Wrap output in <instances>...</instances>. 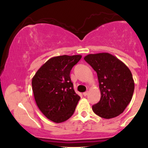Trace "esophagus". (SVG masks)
Masks as SVG:
<instances>
[{
	"label": "esophagus",
	"instance_id": "1",
	"mask_svg": "<svg viewBox=\"0 0 148 148\" xmlns=\"http://www.w3.org/2000/svg\"><path fill=\"white\" fill-rule=\"evenodd\" d=\"M83 95H84V96H85V97H86V96H87L88 95V91L85 92L83 93Z\"/></svg>",
	"mask_w": 148,
	"mask_h": 148
}]
</instances>
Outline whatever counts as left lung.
Masks as SVG:
<instances>
[{
  "label": "left lung",
  "mask_w": 148,
  "mask_h": 148,
  "mask_svg": "<svg viewBox=\"0 0 148 148\" xmlns=\"http://www.w3.org/2000/svg\"><path fill=\"white\" fill-rule=\"evenodd\" d=\"M84 60L97 74L101 92L99 101L93 105L92 111L103 118L118 116L133 96L134 81L130 69L108 53L88 54Z\"/></svg>",
  "instance_id": "8db88e82"
}]
</instances>
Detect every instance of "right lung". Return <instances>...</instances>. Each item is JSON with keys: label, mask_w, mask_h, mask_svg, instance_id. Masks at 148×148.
<instances>
[{"label": "right lung", "mask_w": 148, "mask_h": 148, "mask_svg": "<svg viewBox=\"0 0 148 148\" xmlns=\"http://www.w3.org/2000/svg\"><path fill=\"white\" fill-rule=\"evenodd\" d=\"M81 55L60 56L47 60L32 79V88L39 109L49 120L56 123L73 115L80 97L71 81V69Z\"/></svg>", "instance_id": "1"}]
</instances>
